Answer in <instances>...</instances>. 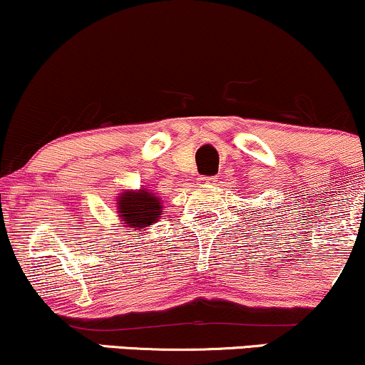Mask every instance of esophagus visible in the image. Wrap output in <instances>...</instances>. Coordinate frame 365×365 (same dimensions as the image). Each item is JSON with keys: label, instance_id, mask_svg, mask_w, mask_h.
Listing matches in <instances>:
<instances>
[{"label": "esophagus", "instance_id": "obj_1", "mask_svg": "<svg viewBox=\"0 0 365 365\" xmlns=\"http://www.w3.org/2000/svg\"><path fill=\"white\" fill-rule=\"evenodd\" d=\"M215 182H217L216 177H200L199 178V185H212Z\"/></svg>", "mask_w": 365, "mask_h": 365}]
</instances>
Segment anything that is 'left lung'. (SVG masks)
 Returning <instances> with one entry per match:
<instances>
[{"label":"left lung","instance_id":"obj_1","mask_svg":"<svg viewBox=\"0 0 365 365\" xmlns=\"http://www.w3.org/2000/svg\"><path fill=\"white\" fill-rule=\"evenodd\" d=\"M252 212H254V211H252Z\"/></svg>","mask_w":365,"mask_h":365}]
</instances>
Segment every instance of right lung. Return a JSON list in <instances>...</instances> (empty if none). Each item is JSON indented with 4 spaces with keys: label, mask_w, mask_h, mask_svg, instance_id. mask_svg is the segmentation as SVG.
<instances>
[{
    "label": "right lung",
    "mask_w": 365,
    "mask_h": 365,
    "mask_svg": "<svg viewBox=\"0 0 365 365\" xmlns=\"http://www.w3.org/2000/svg\"><path fill=\"white\" fill-rule=\"evenodd\" d=\"M115 207L121 226L128 228L132 235H140L149 230V226L158 223L163 215L161 199L145 185L121 192L116 197Z\"/></svg>",
    "instance_id": "add662e5"
}]
</instances>
